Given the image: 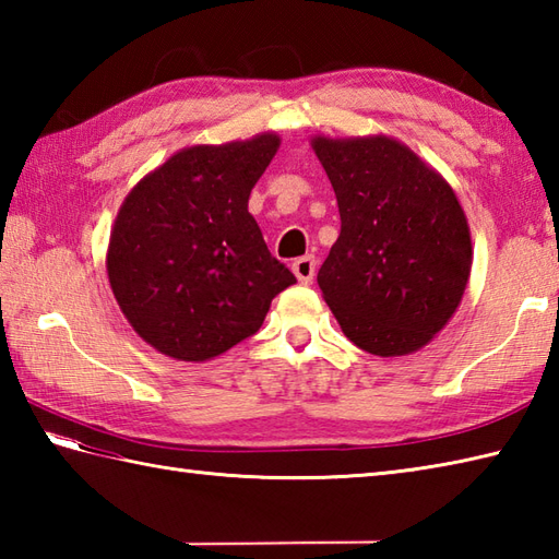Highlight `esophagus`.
Wrapping results in <instances>:
<instances>
[{"label":"esophagus","instance_id":"obj_1","mask_svg":"<svg viewBox=\"0 0 559 559\" xmlns=\"http://www.w3.org/2000/svg\"><path fill=\"white\" fill-rule=\"evenodd\" d=\"M293 273L298 276L302 286H310V283L314 281V273H317V259L312 254L295 259L293 261Z\"/></svg>","mask_w":559,"mask_h":559}]
</instances>
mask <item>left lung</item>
Listing matches in <instances>:
<instances>
[{
  "instance_id": "left-lung-1",
  "label": "left lung",
  "mask_w": 559,
  "mask_h": 559,
  "mask_svg": "<svg viewBox=\"0 0 559 559\" xmlns=\"http://www.w3.org/2000/svg\"><path fill=\"white\" fill-rule=\"evenodd\" d=\"M334 187L341 233L317 273L355 346L399 358L420 350L459 310L473 247L454 189L399 139L312 136Z\"/></svg>"
}]
</instances>
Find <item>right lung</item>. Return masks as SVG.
I'll list each match as a JSON object with an SVG mask.
<instances>
[{
	"label": "right lung",
	"mask_w": 559,
	"mask_h": 559,
	"mask_svg": "<svg viewBox=\"0 0 559 559\" xmlns=\"http://www.w3.org/2000/svg\"><path fill=\"white\" fill-rule=\"evenodd\" d=\"M281 136L187 146L134 185L110 230V288L127 322L173 360L204 362L264 324L295 283L247 211Z\"/></svg>",
	"instance_id": "add662e5"
}]
</instances>
